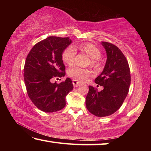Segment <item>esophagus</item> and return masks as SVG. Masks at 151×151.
I'll return each instance as SVG.
<instances>
[{
    "label": "esophagus",
    "mask_w": 151,
    "mask_h": 151,
    "mask_svg": "<svg viewBox=\"0 0 151 151\" xmlns=\"http://www.w3.org/2000/svg\"><path fill=\"white\" fill-rule=\"evenodd\" d=\"M73 84L74 87H77V86H80L81 85V82H78V81H77L76 80H75V79H74V80H73Z\"/></svg>",
    "instance_id": "obj_1"
}]
</instances>
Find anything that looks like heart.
Returning a JSON list of instances; mask_svg holds the SVG:
<instances>
[{
	"label": "heart",
	"mask_w": 151,
	"mask_h": 151,
	"mask_svg": "<svg viewBox=\"0 0 151 151\" xmlns=\"http://www.w3.org/2000/svg\"><path fill=\"white\" fill-rule=\"evenodd\" d=\"M83 52L91 58L89 65L94 68H98L100 66V58L102 56L101 51L95 45L91 43H85L80 46ZM76 55V48L74 46H69L64 50L62 54L63 62L68 65H72L75 62ZM68 75L75 80L84 81L92 74V70L87 68H81L78 66H73L67 71Z\"/></svg>",
	"instance_id": "heart-1"
}]
</instances>
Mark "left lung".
Listing matches in <instances>:
<instances>
[{"instance_id":"1","label":"left lung","mask_w":151,"mask_h":151,"mask_svg":"<svg viewBox=\"0 0 151 151\" xmlns=\"http://www.w3.org/2000/svg\"><path fill=\"white\" fill-rule=\"evenodd\" d=\"M107 59L103 71L95 78L97 87L103 86L101 91L89 86L86 97V106L94 115L104 117L111 115L120 109L129 93L131 73L129 63L123 53L116 46L102 42Z\"/></svg>"}]
</instances>
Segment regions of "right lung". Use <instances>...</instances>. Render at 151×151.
<instances>
[{
    "mask_svg": "<svg viewBox=\"0 0 151 151\" xmlns=\"http://www.w3.org/2000/svg\"><path fill=\"white\" fill-rule=\"evenodd\" d=\"M71 42L69 37H49L37 43L27 55L24 67L27 91L33 104L43 112L63 109L66 96L73 89L69 78L59 84L52 83L65 75L62 54Z\"/></svg>",
    "mask_w": 151,
    "mask_h": 151,
    "instance_id": "1",
    "label": "right lung"
}]
</instances>
